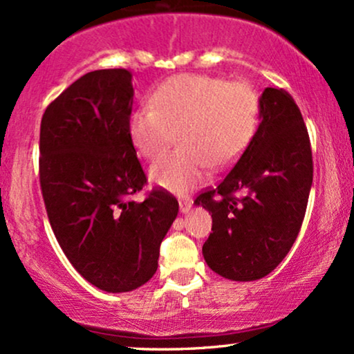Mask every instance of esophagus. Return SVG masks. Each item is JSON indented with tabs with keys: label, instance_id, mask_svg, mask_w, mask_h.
<instances>
[{
	"label": "esophagus",
	"instance_id": "obj_1",
	"mask_svg": "<svg viewBox=\"0 0 354 354\" xmlns=\"http://www.w3.org/2000/svg\"><path fill=\"white\" fill-rule=\"evenodd\" d=\"M189 209H191V201L189 200H181L180 201V211L183 214H186V213H189Z\"/></svg>",
	"mask_w": 354,
	"mask_h": 354
}]
</instances>
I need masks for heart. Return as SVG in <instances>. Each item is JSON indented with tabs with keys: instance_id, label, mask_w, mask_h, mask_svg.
<instances>
[{
	"instance_id": "b5f03b06",
	"label": "heart",
	"mask_w": 354,
	"mask_h": 354,
	"mask_svg": "<svg viewBox=\"0 0 354 354\" xmlns=\"http://www.w3.org/2000/svg\"><path fill=\"white\" fill-rule=\"evenodd\" d=\"M259 100L243 81L206 75H178L163 81L129 115L128 131L141 156L153 160L180 133L178 151L154 161L149 178L173 193H188L208 178L209 168L226 169L253 140Z\"/></svg>"
}]
</instances>
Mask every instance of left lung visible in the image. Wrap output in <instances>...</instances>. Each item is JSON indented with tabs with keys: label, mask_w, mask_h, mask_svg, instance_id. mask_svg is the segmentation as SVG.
I'll use <instances>...</instances> for the list:
<instances>
[{
	"label": "left lung",
	"mask_w": 354,
	"mask_h": 354,
	"mask_svg": "<svg viewBox=\"0 0 354 354\" xmlns=\"http://www.w3.org/2000/svg\"><path fill=\"white\" fill-rule=\"evenodd\" d=\"M259 118L238 163L194 200L213 218L205 261L233 281L265 278L283 261L301 230L313 183L310 136L293 96L266 88Z\"/></svg>",
	"instance_id": "left-lung-1"
}]
</instances>
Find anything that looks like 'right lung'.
<instances>
[{
    "instance_id": "add662e5",
    "label": "right lung",
    "mask_w": 354,
    "mask_h": 354,
    "mask_svg": "<svg viewBox=\"0 0 354 354\" xmlns=\"http://www.w3.org/2000/svg\"><path fill=\"white\" fill-rule=\"evenodd\" d=\"M133 95L128 70L86 73L48 104L39 129V185L53 233L75 270L108 293L153 278L180 208L163 188L131 200L146 185L128 131Z\"/></svg>"
}]
</instances>
